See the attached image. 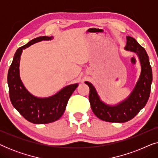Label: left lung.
I'll list each match as a JSON object with an SVG mask.
<instances>
[{"mask_svg": "<svg viewBox=\"0 0 158 158\" xmlns=\"http://www.w3.org/2000/svg\"><path fill=\"white\" fill-rule=\"evenodd\" d=\"M124 49L135 52L139 59L141 71L135 88L124 100L116 104H107L101 100L92 83L85 81L89 86V101L93 112L100 119L109 122L124 123L133 118L148 102L152 82V71L145 49L133 37L127 36Z\"/></svg>", "mask_w": 158, "mask_h": 158, "instance_id": "1", "label": "left lung"}]
</instances>
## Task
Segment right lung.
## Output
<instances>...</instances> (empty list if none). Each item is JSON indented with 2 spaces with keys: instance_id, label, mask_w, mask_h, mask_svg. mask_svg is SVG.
I'll return each mask as SVG.
<instances>
[{
  "instance_id": "add662e5",
  "label": "right lung",
  "mask_w": 158,
  "mask_h": 158,
  "mask_svg": "<svg viewBox=\"0 0 158 158\" xmlns=\"http://www.w3.org/2000/svg\"><path fill=\"white\" fill-rule=\"evenodd\" d=\"M53 40V36H40L17 49L8 73L10 99L14 107L29 122L36 124L55 122L64 114L68 101L78 84L67 85L55 95L46 98L34 96L23 85L20 77L19 65L23 49L42 41Z\"/></svg>"
}]
</instances>
